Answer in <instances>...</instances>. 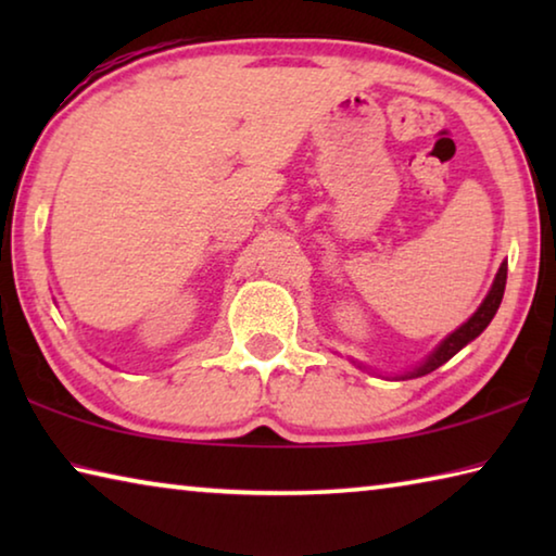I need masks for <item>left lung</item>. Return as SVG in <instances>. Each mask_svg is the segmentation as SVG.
<instances>
[{"label": "left lung", "mask_w": 556, "mask_h": 556, "mask_svg": "<svg viewBox=\"0 0 556 556\" xmlns=\"http://www.w3.org/2000/svg\"><path fill=\"white\" fill-rule=\"evenodd\" d=\"M505 281H507V262H503L501 269H497L493 287H491V291H488V296L483 299V304L478 306V312L470 316L464 326H458L454 333H448L444 341L437 345V351L419 365V368L409 370L407 375H402V378H421V375L441 368V365L451 361V357H454L460 351V348L468 345L470 341H473V338L481 336L488 328V324L493 321L497 306H501L503 294H505Z\"/></svg>", "instance_id": "obj_1"}]
</instances>
